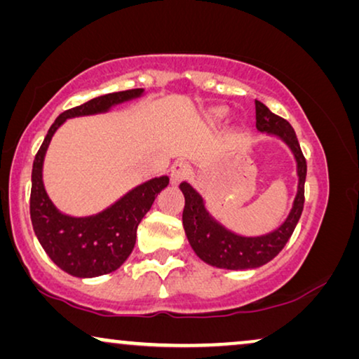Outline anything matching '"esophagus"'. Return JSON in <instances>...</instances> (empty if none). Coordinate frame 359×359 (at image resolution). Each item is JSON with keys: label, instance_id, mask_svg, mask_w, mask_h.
Listing matches in <instances>:
<instances>
[{"label": "esophagus", "instance_id": "esophagus-1", "mask_svg": "<svg viewBox=\"0 0 359 359\" xmlns=\"http://www.w3.org/2000/svg\"><path fill=\"white\" fill-rule=\"evenodd\" d=\"M189 175H190V165L187 163L174 164L172 170H170V179H172V184H180V182L185 180Z\"/></svg>", "mask_w": 359, "mask_h": 359}]
</instances>
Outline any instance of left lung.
<instances>
[{
  "instance_id": "left-lung-1",
  "label": "left lung",
  "mask_w": 359,
  "mask_h": 359,
  "mask_svg": "<svg viewBox=\"0 0 359 359\" xmlns=\"http://www.w3.org/2000/svg\"><path fill=\"white\" fill-rule=\"evenodd\" d=\"M255 120L257 130L280 136L294 153L297 161V175H299L297 195L290 216L278 229L262 237H242L232 234V232L211 219V216L206 213L201 196L196 194L194 187L187 184V182H182L180 190L185 196L182 221H184L185 234L189 237V242L195 254L206 264L218 266V269L249 270L269 264L271 259H275L280 254L286 242L290 241L297 221L301 218L302 208H304L307 164L294 128L285 118L271 112L260 100H255Z\"/></svg>"
}]
</instances>
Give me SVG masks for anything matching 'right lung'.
Here are the masks:
<instances>
[{
    "label": "right lung",
    "instance_id": "obj_1",
    "mask_svg": "<svg viewBox=\"0 0 359 359\" xmlns=\"http://www.w3.org/2000/svg\"><path fill=\"white\" fill-rule=\"evenodd\" d=\"M141 93L143 89L110 93L65 110L50 127L35 154L30 189V219L43 250L69 275L93 278L117 270L130 257L136 242L138 224L153 206L159 191L168 187L169 177L164 175L136 187L110 208L90 218H69L60 213L45 194L42 182L45 151L55 131L67 118L105 112L114 104L138 97Z\"/></svg>",
    "mask_w": 359,
    "mask_h": 359
}]
</instances>
